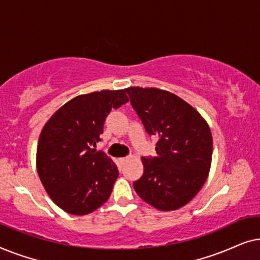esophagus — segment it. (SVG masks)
<instances>
[{
    "label": "esophagus",
    "instance_id": "obj_1",
    "mask_svg": "<svg viewBox=\"0 0 260 260\" xmlns=\"http://www.w3.org/2000/svg\"><path fill=\"white\" fill-rule=\"evenodd\" d=\"M127 159H129V157H122V158H119V162L122 163V165H124V163L127 162Z\"/></svg>",
    "mask_w": 260,
    "mask_h": 260
}]
</instances>
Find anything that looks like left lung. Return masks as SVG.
I'll return each mask as SVG.
<instances>
[{"mask_svg":"<svg viewBox=\"0 0 260 260\" xmlns=\"http://www.w3.org/2000/svg\"><path fill=\"white\" fill-rule=\"evenodd\" d=\"M149 135L158 137L156 156L142 157L144 173L134 182L142 200L159 211L187 205L207 180L213 138L208 123L179 95L157 87L126 88Z\"/></svg>","mask_w":260,"mask_h":260,"instance_id":"left-lung-1","label":"left lung"}]
</instances>
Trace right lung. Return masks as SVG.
<instances>
[{
    "label": "right lung",
    "mask_w": 260,
    "mask_h": 260,
    "mask_svg": "<svg viewBox=\"0 0 260 260\" xmlns=\"http://www.w3.org/2000/svg\"><path fill=\"white\" fill-rule=\"evenodd\" d=\"M129 101L126 88L102 90L71 99L53 113L39 137L37 170L54 204L73 215H86L108 201L118 169L95 151L105 118Z\"/></svg>",
    "instance_id": "1"
}]
</instances>
